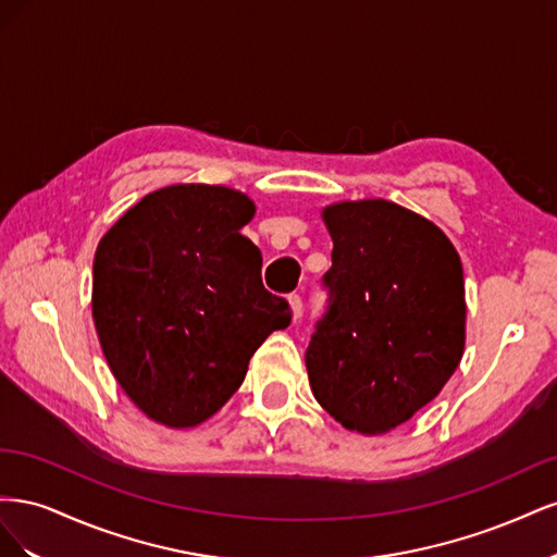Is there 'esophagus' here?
<instances>
[{
	"label": "esophagus",
	"mask_w": 557,
	"mask_h": 557,
	"mask_svg": "<svg viewBox=\"0 0 557 557\" xmlns=\"http://www.w3.org/2000/svg\"><path fill=\"white\" fill-rule=\"evenodd\" d=\"M288 301H290V309H293V315H295V320L301 315V309H305V305H301V297L297 295V293H293L290 297H288Z\"/></svg>",
	"instance_id": "1"
}]
</instances>
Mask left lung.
Instances as JSON below:
<instances>
[{
  "mask_svg": "<svg viewBox=\"0 0 557 557\" xmlns=\"http://www.w3.org/2000/svg\"><path fill=\"white\" fill-rule=\"evenodd\" d=\"M323 221L334 248L309 383L346 430L381 434L440 395L462 360V262L440 227L395 201H342Z\"/></svg>",
  "mask_w": 557,
  "mask_h": 557,
  "instance_id": "obj_1",
  "label": "left lung"
}]
</instances>
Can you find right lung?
Returning <instances> with one entry per match:
<instances>
[{
  "label": "right lung",
  "mask_w": 557,
  "mask_h": 557,
  "mask_svg": "<svg viewBox=\"0 0 557 557\" xmlns=\"http://www.w3.org/2000/svg\"><path fill=\"white\" fill-rule=\"evenodd\" d=\"M232 188L170 185L125 211L97 246L92 318L115 381L166 428H195L237 393L248 360L290 307L262 285Z\"/></svg>",
  "instance_id": "obj_1"
}]
</instances>
